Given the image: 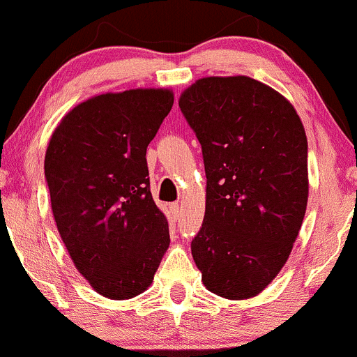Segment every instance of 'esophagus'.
<instances>
[{
    "mask_svg": "<svg viewBox=\"0 0 357 357\" xmlns=\"http://www.w3.org/2000/svg\"><path fill=\"white\" fill-rule=\"evenodd\" d=\"M169 211H171V216H173L174 220H179V216H181V208H179L178 203H171Z\"/></svg>",
    "mask_w": 357,
    "mask_h": 357,
    "instance_id": "obj_1",
    "label": "esophagus"
}]
</instances>
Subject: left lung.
Returning a JSON list of instances; mask_svg holds the SVG:
<instances>
[{"label":"left lung","instance_id":"obj_1","mask_svg":"<svg viewBox=\"0 0 357 357\" xmlns=\"http://www.w3.org/2000/svg\"><path fill=\"white\" fill-rule=\"evenodd\" d=\"M179 109L198 137L206 210L191 253L204 287L241 301L285 265L302 227L309 178L301 117L277 90L250 77H206Z\"/></svg>","mask_w":357,"mask_h":357}]
</instances>
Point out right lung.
Segmentation results:
<instances>
[{"label": "right lung", "instance_id": "right-lung-1", "mask_svg": "<svg viewBox=\"0 0 357 357\" xmlns=\"http://www.w3.org/2000/svg\"><path fill=\"white\" fill-rule=\"evenodd\" d=\"M173 102L166 89L92 97L61 119L47 147L56 228L77 270L104 297L144 292L169 247L146 151Z\"/></svg>", "mask_w": 357, "mask_h": 357}]
</instances>
